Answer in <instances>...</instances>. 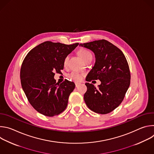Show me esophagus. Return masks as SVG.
I'll return each instance as SVG.
<instances>
[{"label": "esophagus", "instance_id": "esophagus-1", "mask_svg": "<svg viewBox=\"0 0 154 154\" xmlns=\"http://www.w3.org/2000/svg\"><path fill=\"white\" fill-rule=\"evenodd\" d=\"M75 86H76V87H77V86H79L80 85V83L75 82Z\"/></svg>", "mask_w": 154, "mask_h": 154}]
</instances>
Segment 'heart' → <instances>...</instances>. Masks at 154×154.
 Wrapping results in <instances>:
<instances>
[{
	"instance_id": "heart-1",
	"label": "heart",
	"mask_w": 154,
	"mask_h": 154,
	"mask_svg": "<svg viewBox=\"0 0 154 154\" xmlns=\"http://www.w3.org/2000/svg\"><path fill=\"white\" fill-rule=\"evenodd\" d=\"M79 54L85 61H86L87 60H88V59H92V57H93L92 53L88 49H81L79 51ZM68 60H69V57L68 56L66 57L64 59V61H63L64 65H66L68 64ZM68 77L70 78L71 79L74 80V81L79 82L82 79L83 74H80L77 72L74 71V72H72L71 73H70L68 75Z\"/></svg>"
}]
</instances>
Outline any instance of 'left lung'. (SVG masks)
Returning a JSON list of instances; mask_svg holds the SVG:
<instances>
[{
	"label": "left lung",
	"instance_id": "1",
	"mask_svg": "<svg viewBox=\"0 0 154 154\" xmlns=\"http://www.w3.org/2000/svg\"><path fill=\"white\" fill-rule=\"evenodd\" d=\"M80 46L93 51L96 58L86 80L101 82L97 88L92 83H85L87 91L84 100L95 113H110L121 104L130 86V73L127 60L119 48L105 39L80 44Z\"/></svg>",
	"mask_w": 154,
	"mask_h": 154
}]
</instances>
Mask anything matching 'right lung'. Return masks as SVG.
Segmentation results:
<instances>
[{
	"instance_id": "1",
	"label": "right lung",
	"mask_w": 154,
	"mask_h": 154,
	"mask_svg": "<svg viewBox=\"0 0 154 154\" xmlns=\"http://www.w3.org/2000/svg\"><path fill=\"white\" fill-rule=\"evenodd\" d=\"M78 45L46 41L32 49L24 58L20 72L22 88L30 103L39 113L54 116L66 108L75 85L67 80L56 83L54 72L63 69L64 59Z\"/></svg>"
}]
</instances>
